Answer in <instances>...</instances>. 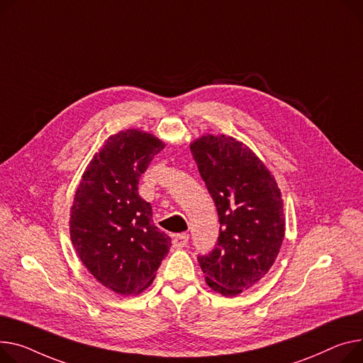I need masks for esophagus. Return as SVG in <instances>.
I'll list each match as a JSON object with an SVG mask.
<instances>
[{
    "instance_id": "obj_1",
    "label": "esophagus",
    "mask_w": 363,
    "mask_h": 363,
    "mask_svg": "<svg viewBox=\"0 0 363 363\" xmlns=\"http://www.w3.org/2000/svg\"><path fill=\"white\" fill-rule=\"evenodd\" d=\"M188 239H189L188 233H177V235H174L172 244H174L175 248H184L188 242Z\"/></svg>"
}]
</instances>
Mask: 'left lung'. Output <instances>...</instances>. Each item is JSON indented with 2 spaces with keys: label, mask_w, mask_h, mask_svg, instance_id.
Instances as JSON below:
<instances>
[{
  "label": "left lung",
  "mask_w": 363,
  "mask_h": 363,
  "mask_svg": "<svg viewBox=\"0 0 363 363\" xmlns=\"http://www.w3.org/2000/svg\"><path fill=\"white\" fill-rule=\"evenodd\" d=\"M189 149L220 222L217 245L199 257L200 267L214 292L236 296L267 274L279 255L284 238L281 192L242 141L206 134Z\"/></svg>",
  "instance_id": "obj_1"
}]
</instances>
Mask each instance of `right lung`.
I'll use <instances>...</instances> for the list:
<instances>
[{"mask_svg":"<svg viewBox=\"0 0 363 363\" xmlns=\"http://www.w3.org/2000/svg\"><path fill=\"white\" fill-rule=\"evenodd\" d=\"M164 147L135 128L111 135L89 162L69 211V236L84 267L121 296L153 283L171 238L153 225L152 206L138 181Z\"/></svg>","mask_w":363,"mask_h":363,"instance_id":"obj_1","label":"right lung"}]
</instances>
